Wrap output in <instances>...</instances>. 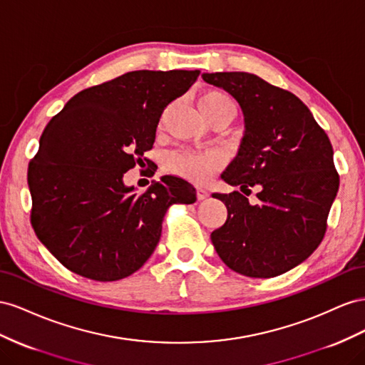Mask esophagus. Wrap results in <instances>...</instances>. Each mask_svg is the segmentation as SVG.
Listing matches in <instances>:
<instances>
[{"label": "esophagus", "instance_id": "esophagus-1", "mask_svg": "<svg viewBox=\"0 0 365 365\" xmlns=\"http://www.w3.org/2000/svg\"><path fill=\"white\" fill-rule=\"evenodd\" d=\"M207 197H210V192H207L205 188H202V186H197V199L205 200Z\"/></svg>", "mask_w": 365, "mask_h": 365}]
</instances>
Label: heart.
<instances>
[{"label": "heart", "mask_w": 365, "mask_h": 365, "mask_svg": "<svg viewBox=\"0 0 365 365\" xmlns=\"http://www.w3.org/2000/svg\"><path fill=\"white\" fill-rule=\"evenodd\" d=\"M199 108L205 118H210L211 114L223 110L234 111V103L220 90H206L199 96ZM220 165L222 155L217 151L179 150L166 158V170L170 173L199 183L220 168Z\"/></svg>", "instance_id": "obj_1"}]
</instances>
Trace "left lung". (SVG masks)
<instances>
[{
    "label": "left lung",
    "mask_w": 365,
    "mask_h": 365,
    "mask_svg": "<svg viewBox=\"0 0 365 365\" xmlns=\"http://www.w3.org/2000/svg\"><path fill=\"white\" fill-rule=\"evenodd\" d=\"M240 103L245 136L222 179L251 192L212 194L227 210L211 234L215 251L235 272L270 278L307 259L324 238L339 188L333 148L310 110L292 93L245 71L203 73Z\"/></svg>",
    "instance_id": "8db88e82"
}]
</instances>
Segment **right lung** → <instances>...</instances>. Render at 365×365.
<instances>
[{"label":"right lung","instance_id":"1","mask_svg":"<svg viewBox=\"0 0 365 365\" xmlns=\"http://www.w3.org/2000/svg\"><path fill=\"white\" fill-rule=\"evenodd\" d=\"M199 75L125 73L79 91L47 123L27 171L30 222L71 272L95 281L134 274L158 246L166 210L195 202V188L180 177L165 175L138 194L123 174L153 148L163 110Z\"/></svg>","mask_w":365,"mask_h":365}]
</instances>
